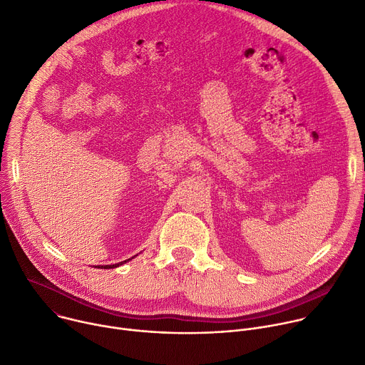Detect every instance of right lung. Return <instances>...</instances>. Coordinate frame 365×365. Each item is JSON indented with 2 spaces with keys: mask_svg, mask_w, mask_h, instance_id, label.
<instances>
[{
  "mask_svg": "<svg viewBox=\"0 0 365 365\" xmlns=\"http://www.w3.org/2000/svg\"><path fill=\"white\" fill-rule=\"evenodd\" d=\"M130 259H134V256H132ZM130 259H128V260H123V262H119V263H115V264H102V267H101V264H97V267L96 268H105V269H113V268H118V267H120V264H123V263H126V262H129Z\"/></svg>",
  "mask_w": 365,
  "mask_h": 365,
  "instance_id": "obj_1",
  "label": "right lung"
}]
</instances>
